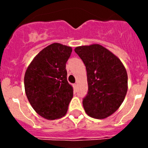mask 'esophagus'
Here are the masks:
<instances>
[{"label": "esophagus", "mask_w": 148, "mask_h": 148, "mask_svg": "<svg viewBox=\"0 0 148 148\" xmlns=\"http://www.w3.org/2000/svg\"><path fill=\"white\" fill-rule=\"evenodd\" d=\"M73 88H74V90H77V84H73Z\"/></svg>", "instance_id": "1"}]
</instances>
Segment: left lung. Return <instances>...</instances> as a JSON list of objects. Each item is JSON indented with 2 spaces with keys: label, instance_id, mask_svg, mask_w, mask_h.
Returning a JSON list of instances; mask_svg holds the SVG:
<instances>
[{
  "label": "left lung",
  "instance_id": "8db88e82",
  "mask_svg": "<svg viewBox=\"0 0 148 148\" xmlns=\"http://www.w3.org/2000/svg\"><path fill=\"white\" fill-rule=\"evenodd\" d=\"M86 69L88 92L82 104L86 114L104 119L123 102L127 91V74L121 61L99 44L74 49Z\"/></svg>",
  "mask_w": 148,
  "mask_h": 148
}]
</instances>
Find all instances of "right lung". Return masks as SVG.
Returning a JSON list of instances; mask_svg holds the SVG:
<instances>
[{"instance_id": "add662e5", "label": "right lung", "mask_w": 148, "mask_h": 148, "mask_svg": "<svg viewBox=\"0 0 148 148\" xmlns=\"http://www.w3.org/2000/svg\"><path fill=\"white\" fill-rule=\"evenodd\" d=\"M71 51L70 46L52 44L41 51L26 69L24 86L28 101L47 120L64 116L73 97L66 69Z\"/></svg>"}]
</instances>
